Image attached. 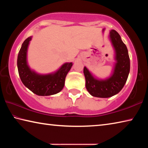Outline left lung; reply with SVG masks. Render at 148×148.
I'll return each instance as SVG.
<instances>
[{
    "label": "left lung",
    "instance_id": "8db88e82",
    "mask_svg": "<svg viewBox=\"0 0 148 148\" xmlns=\"http://www.w3.org/2000/svg\"><path fill=\"white\" fill-rule=\"evenodd\" d=\"M109 40L114 50L113 69L109 77L99 78L84 66L86 87L92 97L108 98L116 95L124 87L130 72V59L128 49L123 42L118 32L112 29L109 33Z\"/></svg>",
    "mask_w": 148,
    "mask_h": 148
}]
</instances>
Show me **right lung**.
<instances>
[{
	"label": "right lung",
	"mask_w": 148,
	"mask_h": 148,
	"mask_svg": "<svg viewBox=\"0 0 148 148\" xmlns=\"http://www.w3.org/2000/svg\"><path fill=\"white\" fill-rule=\"evenodd\" d=\"M32 38L30 36L23 42L17 56V65L20 79L25 86L39 96L58 93L63 89L65 77L73 63L65 62L56 71L45 74L31 69L27 61V51Z\"/></svg>",
	"instance_id": "add662e5"
}]
</instances>
